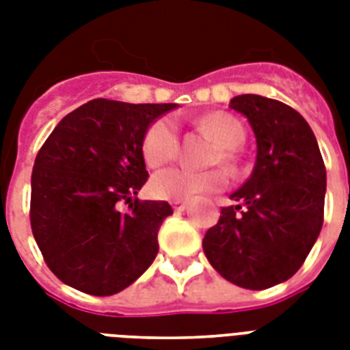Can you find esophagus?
I'll use <instances>...</instances> for the list:
<instances>
[{
  "label": "esophagus",
  "instance_id": "obj_1",
  "mask_svg": "<svg viewBox=\"0 0 350 350\" xmlns=\"http://www.w3.org/2000/svg\"><path fill=\"white\" fill-rule=\"evenodd\" d=\"M172 208L176 213H183L187 208V202H172Z\"/></svg>",
  "mask_w": 350,
  "mask_h": 350
}]
</instances>
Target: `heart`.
Masks as SVG:
<instances>
[{"label":"heart","mask_w":350,"mask_h":350,"mask_svg":"<svg viewBox=\"0 0 350 350\" xmlns=\"http://www.w3.org/2000/svg\"><path fill=\"white\" fill-rule=\"evenodd\" d=\"M200 129L213 134L224 147L211 158V163H232L236 159V150L245 139V129L238 118L227 112H213L200 120ZM142 154L148 167H161L174 161L180 154V134L176 129L174 120L159 118L148 126L142 142ZM229 178L224 170H205L196 172L191 169L161 170L150 180V194L158 200L181 202L196 194L216 192L225 189Z\"/></svg>","instance_id":"1"}]
</instances>
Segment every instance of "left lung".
<instances>
[{"label":"left lung","mask_w":350,"mask_h":350,"mask_svg":"<svg viewBox=\"0 0 350 350\" xmlns=\"http://www.w3.org/2000/svg\"><path fill=\"white\" fill-rule=\"evenodd\" d=\"M249 120L258 154L252 174L230 194L203 238L216 271L238 287L263 291L294 276L323 225L327 174L314 132L282 101L258 94L230 100Z\"/></svg>","instance_id":"left-lung-1"}]
</instances>
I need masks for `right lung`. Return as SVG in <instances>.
Listing matches in <instances>:
<instances>
[{"label":"right lung","instance_id":"right-lung-1","mask_svg":"<svg viewBox=\"0 0 350 350\" xmlns=\"http://www.w3.org/2000/svg\"><path fill=\"white\" fill-rule=\"evenodd\" d=\"M176 107L98 98L67 114L41 145L30 180V227L63 283L111 296L150 267L172 207L136 198L148 178L142 142L148 125ZM121 202L129 203L126 213Z\"/></svg>","mask_w":350,"mask_h":350}]
</instances>
